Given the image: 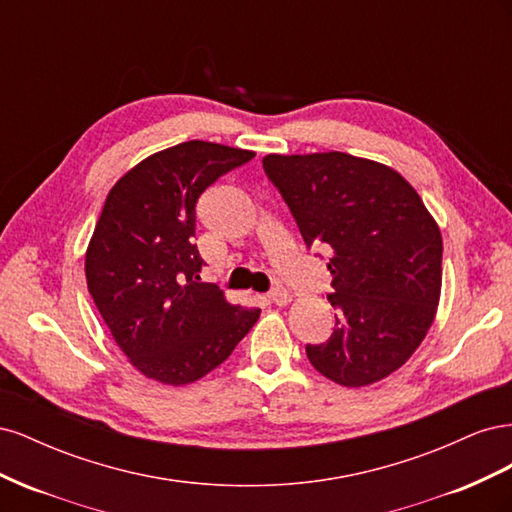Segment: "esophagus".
I'll return each mask as SVG.
<instances>
[{"instance_id":"esophagus-1","label":"esophagus","mask_w":512,"mask_h":512,"mask_svg":"<svg viewBox=\"0 0 512 512\" xmlns=\"http://www.w3.org/2000/svg\"><path fill=\"white\" fill-rule=\"evenodd\" d=\"M269 301L275 305H288L292 301V294L286 288H275L269 292Z\"/></svg>"}]
</instances>
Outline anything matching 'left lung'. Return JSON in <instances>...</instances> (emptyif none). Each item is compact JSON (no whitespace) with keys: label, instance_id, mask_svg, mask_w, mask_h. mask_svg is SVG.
Segmentation results:
<instances>
[{"label":"left lung","instance_id":"obj_1","mask_svg":"<svg viewBox=\"0 0 512 512\" xmlns=\"http://www.w3.org/2000/svg\"><path fill=\"white\" fill-rule=\"evenodd\" d=\"M301 237L331 254L333 335L305 352L324 378L350 389L404 365L440 301L442 235L397 170L350 153L262 158Z\"/></svg>","mask_w":512,"mask_h":512}]
</instances>
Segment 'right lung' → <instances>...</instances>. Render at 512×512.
Instances as JSON below:
<instances>
[{"label":"right lung","instance_id":"right-lung-1","mask_svg":"<svg viewBox=\"0 0 512 512\" xmlns=\"http://www.w3.org/2000/svg\"><path fill=\"white\" fill-rule=\"evenodd\" d=\"M254 151L188 141L153 153L108 192L85 254L87 288L115 344L143 376L181 386L224 363L260 309L200 282L203 192Z\"/></svg>","mask_w":512,"mask_h":512}]
</instances>
